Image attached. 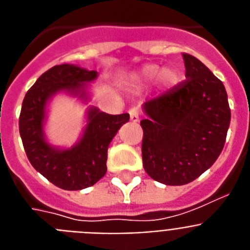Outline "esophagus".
<instances>
[{
    "instance_id": "34e87169",
    "label": "esophagus",
    "mask_w": 250,
    "mask_h": 250,
    "mask_svg": "<svg viewBox=\"0 0 250 250\" xmlns=\"http://www.w3.org/2000/svg\"><path fill=\"white\" fill-rule=\"evenodd\" d=\"M129 119H131V122H133V123H137L138 119H140V110H138V108H131L129 109Z\"/></svg>"
}]
</instances>
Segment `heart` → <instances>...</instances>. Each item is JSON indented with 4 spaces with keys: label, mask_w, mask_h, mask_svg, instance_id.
<instances>
[{
    "label": "heart",
    "mask_w": 250,
    "mask_h": 250,
    "mask_svg": "<svg viewBox=\"0 0 250 250\" xmlns=\"http://www.w3.org/2000/svg\"><path fill=\"white\" fill-rule=\"evenodd\" d=\"M159 75H160V67L151 64V66L145 67L144 70L138 73L137 80L140 83H151V81H154ZM179 72L177 70H174V68H165L160 75V83L165 89H171V87H174V86L179 83Z\"/></svg>",
    "instance_id": "obj_1"
}]
</instances>
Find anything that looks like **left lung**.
<instances>
[{"label":"left lung","mask_w":250,"mask_h":250,"mask_svg":"<svg viewBox=\"0 0 250 250\" xmlns=\"http://www.w3.org/2000/svg\"><path fill=\"white\" fill-rule=\"evenodd\" d=\"M183 58L186 81L142 105L145 171L165 186L190 183L212 167L231 118L224 83L200 60Z\"/></svg>","instance_id":"left-lung-1"}]
</instances>
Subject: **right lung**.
<instances>
[{
  "instance_id": "add662e5",
  "label": "right lung",
  "mask_w": 250,
  "mask_h": 250,
  "mask_svg": "<svg viewBox=\"0 0 250 250\" xmlns=\"http://www.w3.org/2000/svg\"><path fill=\"white\" fill-rule=\"evenodd\" d=\"M96 79V71L76 64L54 66L35 81L22 102L19 129L26 156L35 170L62 189H83L105 175L109 144L129 121L128 113L112 115L90 105L85 128L76 144L60 147L48 142L44 127L50 100L58 94H67L87 104L90 83Z\"/></svg>"
}]
</instances>
